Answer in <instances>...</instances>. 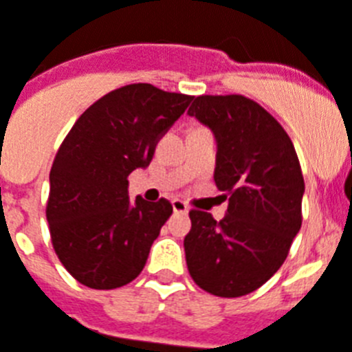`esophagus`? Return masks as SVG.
Listing matches in <instances>:
<instances>
[{"label":"esophagus","instance_id":"obj_1","mask_svg":"<svg viewBox=\"0 0 352 352\" xmlns=\"http://www.w3.org/2000/svg\"><path fill=\"white\" fill-rule=\"evenodd\" d=\"M173 209H174V213H189V206L185 204L184 200H178V198H174L173 200Z\"/></svg>","mask_w":352,"mask_h":352}]
</instances>
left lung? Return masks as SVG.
Returning a JSON list of instances; mask_svg holds the SVG:
<instances>
[{
  "instance_id": "left-lung-1",
  "label": "left lung",
  "mask_w": 352,
  "mask_h": 352,
  "mask_svg": "<svg viewBox=\"0 0 352 352\" xmlns=\"http://www.w3.org/2000/svg\"><path fill=\"white\" fill-rule=\"evenodd\" d=\"M187 113L214 133V184L228 198L220 222L206 211L189 213L187 268L201 290L241 298L280 268L298 235L301 165L285 128L248 97L200 95Z\"/></svg>"
}]
</instances>
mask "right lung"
Returning a JSON list of instances; mask_svg holds the SVG:
<instances>
[{
    "label": "right lung",
    "mask_w": 352,
    "mask_h": 352,
    "mask_svg": "<svg viewBox=\"0 0 352 352\" xmlns=\"http://www.w3.org/2000/svg\"><path fill=\"white\" fill-rule=\"evenodd\" d=\"M192 97L152 84L113 89L78 117L49 173L45 217L60 263L88 288L128 285L145 268L170 201L128 198V176L148 167L157 141Z\"/></svg>",
    "instance_id": "right-lung-1"
}]
</instances>
